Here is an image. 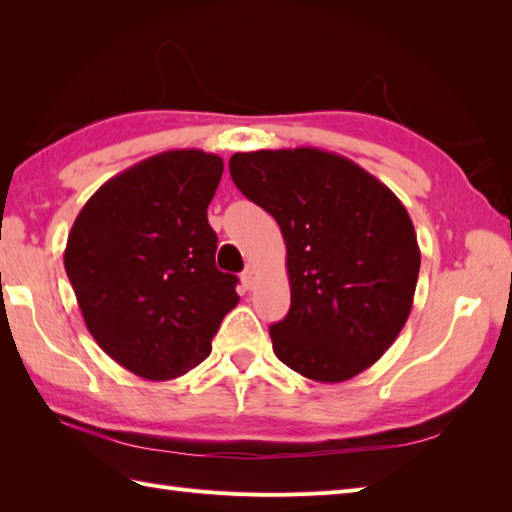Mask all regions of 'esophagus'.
I'll return each mask as SVG.
<instances>
[{"mask_svg":"<svg viewBox=\"0 0 512 512\" xmlns=\"http://www.w3.org/2000/svg\"><path fill=\"white\" fill-rule=\"evenodd\" d=\"M242 281L248 290L253 288V284H255V268L253 266H246V270L242 273Z\"/></svg>","mask_w":512,"mask_h":512,"instance_id":"1","label":"esophagus"}]
</instances>
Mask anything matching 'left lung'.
<instances>
[{
  "label": "left lung",
  "mask_w": 512,
  "mask_h": 512,
  "mask_svg": "<svg viewBox=\"0 0 512 512\" xmlns=\"http://www.w3.org/2000/svg\"><path fill=\"white\" fill-rule=\"evenodd\" d=\"M228 169L286 242L290 310L270 325L279 361L317 383L365 372L413 306L420 248L405 206L356 162L317 147L239 151Z\"/></svg>",
  "instance_id": "1"
}]
</instances>
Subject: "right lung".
Masks as SVG:
<instances>
[{
	"mask_svg": "<svg viewBox=\"0 0 512 512\" xmlns=\"http://www.w3.org/2000/svg\"><path fill=\"white\" fill-rule=\"evenodd\" d=\"M222 171L202 149L162 151L107 180L72 224L63 264L85 325L140 378L200 365L239 301L206 217Z\"/></svg>",
	"mask_w": 512,
	"mask_h": 512,
	"instance_id": "add662e5",
	"label": "right lung"
}]
</instances>
